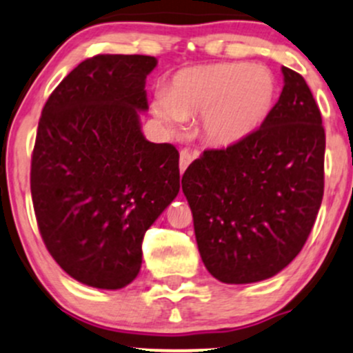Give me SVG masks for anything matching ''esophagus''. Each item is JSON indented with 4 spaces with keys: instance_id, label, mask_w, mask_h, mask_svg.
I'll return each instance as SVG.
<instances>
[{
    "instance_id": "1",
    "label": "esophagus",
    "mask_w": 353,
    "mask_h": 353,
    "mask_svg": "<svg viewBox=\"0 0 353 353\" xmlns=\"http://www.w3.org/2000/svg\"><path fill=\"white\" fill-rule=\"evenodd\" d=\"M196 159V154L190 152L189 149H182L181 151V159H179V169H181V174L188 169V165L192 163V161Z\"/></svg>"
}]
</instances>
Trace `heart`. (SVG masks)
<instances>
[{"label":"heart","instance_id":"obj_1","mask_svg":"<svg viewBox=\"0 0 353 353\" xmlns=\"http://www.w3.org/2000/svg\"><path fill=\"white\" fill-rule=\"evenodd\" d=\"M277 96L279 81L269 68L250 63L205 64L176 72L168 92L154 98L152 111L172 131L181 129L185 117L201 114L204 143L229 149L267 123Z\"/></svg>","mask_w":353,"mask_h":353}]
</instances>
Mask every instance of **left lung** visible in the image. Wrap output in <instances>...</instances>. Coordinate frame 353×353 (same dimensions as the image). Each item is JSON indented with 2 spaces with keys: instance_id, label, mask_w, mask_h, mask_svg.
<instances>
[{
  "instance_id": "1",
  "label": "left lung",
  "mask_w": 353,
  "mask_h": 353,
  "mask_svg": "<svg viewBox=\"0 0 353 353\" xmlns=\"http://www.w3.org/2000/svg\"><path fill=\"white\" fill-rule=\"evenodd\" d=\"M282 74L267 123L242 144L205 151L182 176L201 259L224 283L281 272L302 250L322 204L320 109L299 72L282 68Z\"/></svg>"
}]
</instances>
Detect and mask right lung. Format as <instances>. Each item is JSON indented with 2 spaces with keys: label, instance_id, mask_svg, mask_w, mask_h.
I'll return each mask as SVG.
<instances>
[{
  "label": "right lung",
  "instance_id": "1",
  "mask_svg": "<svg viewBox=\"0 0 353 353\" xmlns=\"http://www.w3.org/2000/svg\"><path fill=\"white\" fill-rule=\"evenodd\" d=\"M157 59L98 54L44 104L31 157V196L44 245L81 283L116 290L143 264V239L179 192V152L149 143L145 78Z\"/></svg>",
  "mask_w": 353,
  "mask_h": 353
}]
</instances>
